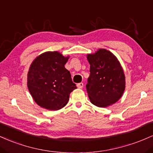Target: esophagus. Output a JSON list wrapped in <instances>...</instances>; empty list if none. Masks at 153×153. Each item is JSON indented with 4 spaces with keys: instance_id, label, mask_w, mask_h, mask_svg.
Masks as SVG:
<instances>
[{
    "instance_id": "34e87169",
    "label": "esophagus",
    "mask_w": 153,
    "mask_h": 153,
    "mask_svg": "<svg viewBox=\"0 0 153 153\" xmlns=\"http://www.w3.org/2000/svg\"><path fill=\"white\" fill-rule=\"evenodd\" d=\"M76 86H77V87H78L79 89H82V87H83L84 84L82 83V82H81V83H78V84H77Z\"/></svg>"
}]
</instances>
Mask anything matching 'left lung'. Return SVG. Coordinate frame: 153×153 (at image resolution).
Masks as SVG:
<instances>
[{"mask_svg": "<svg viewBox=\"0 0 153 153\" xmlns=\"http://www.w3.org/2000/svg\"><path fill=\"white\" fill-rule=\"evenodd\" d=\"M90 75L86 87L90 102L100 108L116 103L125 90V74L118 58L104 48L87 55Z\"/></svg>", "mask_w": 153, "mask_h": 153, "instance_id": "obj_1", "label": "left lung"}]
</instances>
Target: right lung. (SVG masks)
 Listing matches in <instances>:
<instances>
[{"instance_id": "1", "label": "right lung", "mask_w": 153, "mask_h": 153, "mask_svg": "<svg viewBox=\"0 0 153 153\" xmlns=\"http://www.w3.org/2000/svg\"><path fill=\"white\" fill-rule=\"evenodd\" d=\"M69 56L58 51L39 55L31 63L27 74V87L35 102L41 108L58 111L64 107L70 93L76 86L65 68Z\"/></svg>"}]
</instances>
